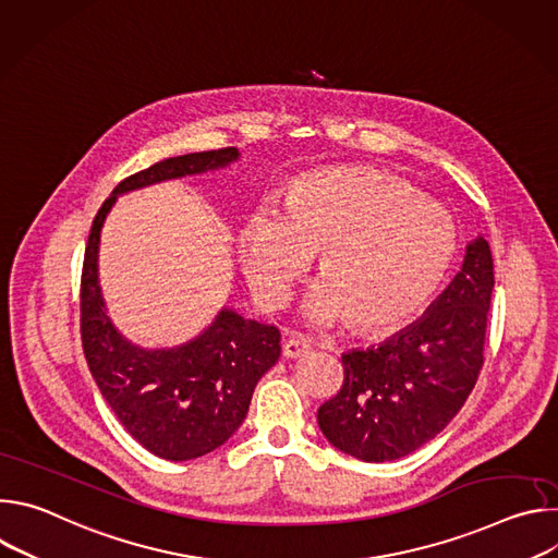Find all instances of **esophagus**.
I'll return each instance as SVG.
<instances>
[{
	"instance_id": "34e87169",
	"label": "esophagus",
	"mask_w": 558,
	"mask_h": 558,
	"mask_svg": "<svg viewBox=\"0 0 558 558\" xmlns=\"http://www.w3.org/2000/svg\"><path fill=\"white\" fill-rule=\"evenodd\" d=\"M308 351H311V344H308V340L302 338V336H293V338H289V340L282 344V353H284V357H289V360L304 357Z\"/></svg>"
}]
</instances>
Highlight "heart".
Returning <instances> with one entry per match:
<instances>
[{
	"mask_svg": "<svg viewBox=\"0 0 558 558\" xmlns=\"http://www.w3.org/2000/svg\"><path fill=\"white\" fill-rule=\"evenodd\" d=\"M457 250L450 214L404 181L371 168H327L289 183L280 211L256 209L238 233L245 280L265 308H280L317 254L304 315L355 331L402 327L444 282Z\"/></svg>",
	"mask_w": 558,
	"mask_h": 558,
	"instance_id": "heart-1",
	"label": "heart"
}]
</instances>
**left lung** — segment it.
<instances>
[{
    "mask_svg": "<svg viewBox=\"0 0 558 558\" xmlns=\"http://www.w3.org/2000/svg\"><path fill=\"white\" fill-rule=\"evenodd\" d=\"M493 289L490 245L476 235L459 274L417 323L379 347L342 355L344 381L317 409L323 435L371 463L402 459L435 439L484 366Z\"/></svg>",
    "mask_w": 558,
    "mask_h": 558,
    "instance_id": "8db88e82",
    "label": "left lung"
}]
</instances>
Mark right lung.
I'll use <instances>...</instances> for the list:
<instances>
[{
  "label": "right lung",
  "mask_w": 558,
  "mask_h": 558,
  "mask_svg": "<svg viewBox=\"0 0 558 558\" xmlns=\"http://www.w3.org/2000/svg\"><path fill=\"white\" fill-rule=\"evenodd\" d=\"M235 147L166 158L121 181L95 216L82 274V342L104 400L151 454L187 461L222 446L243 424L258 379L280 357V331L222 306L194 340L172 349L132 344L112 325L99 284V243L121 194L227 168Z\"/></svg>",
  "instance_id": "add662e5"
}]
</instances>
